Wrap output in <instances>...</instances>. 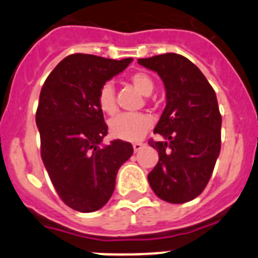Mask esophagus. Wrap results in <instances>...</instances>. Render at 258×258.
Segmentation results:
<instances>
[{
  "instance_id": "34e87169",
  "label": "esophagus",
  "mask_w": 258,
  "mask_h": 258,
  "mask_svg": "<svg viewBox=\"0 0 258 258\" xmlns=\"http://www.w3.org/2000/svg\"><path fill=\"white\" fill-rule=\"evenodd\" d=\"M143 146H145V145H143L142 142H134V143H133V149H134V152H138V151H140V150L142 149Z\"/></svg>"
}]
</instances>
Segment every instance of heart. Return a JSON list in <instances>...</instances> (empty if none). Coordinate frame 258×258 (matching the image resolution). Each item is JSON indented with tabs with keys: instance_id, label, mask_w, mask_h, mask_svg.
I'll use <instances>...</instances> for the list:
<instances>
[{
	"instance_id": "heart-1",
	"label": "heart",
	"mask_w": 258,
	"mask_h": 258,
	"mask_svg": "<svg viewBox=\"0 0 258 258\" xmlns=\"http://www.w3.org/2000/svg\"><path fill=\"white\" fill-rule=\"evenodd\" d=\"M131 81L143 95L154 92L155 84L151 77L143 72H137L131 77ZM98 107L106 115H113L117 111L115 89L111 83H104L97 95ZM151 127V118L145 113H121L109 121L111 136L122 141H138Z\"/></svg>"
}]
</instances>
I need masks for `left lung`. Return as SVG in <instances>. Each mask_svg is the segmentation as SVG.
Returning <instances> with one entry per match:
<instances>
[{
	"label": "left lung",
	"mask_w": 258,
	"mask_h": 258,
	"mask_svg": "<svg viewBox=\"0 0 258 258\" xmlns=\"http://www.w3.org/2000/svg\"><path fill=\"white\" fill-rule=\"evenodd\" d=\"M138 63L163 80L166 106L150 141L159 161L149 183L160 199L182 204L199 197L208 184L221 150V117L217 97L202 71L187 58L168 52Z\"/></svg>",
	"instance_id": "1"
}]
</instances>
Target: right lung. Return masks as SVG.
<instances>
[{"instance_id": "1", "label": "right lung", "mask_w": 258, "mask_h": 258, "mask_svg": "<svg viewBox=\"0 0 258 258\" xmlns=\"http://www.w3.org/2000/svg\"><path fill=\"white\" fill-rule=\"evenodd\" d=\"M132 60L72 54L41 89L36 112L41 157L59 198L75 211L101 209L115 190L118 168L133 154V146L121 140L102 147L108 126L97 102L101 86Z\"/></svg>"}]
</instances>
